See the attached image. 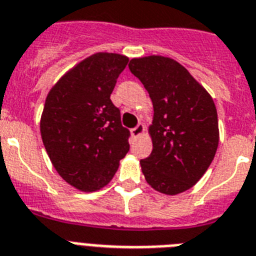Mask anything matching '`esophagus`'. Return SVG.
Returning a JSON list of instances; mask_svg holds the SVG:
<instances>
[{
    "label": "esophagus",
    "mask_w": 256,
    "mask_h": 256,
    "mask_svg": "<svg viewBox=\"0 0 256 256\" xmlns=\"http://www.w3.org/2000/svg\"><path fill=\"white\" fill-rule=\"evenodd\" d=\"M143 132H144V124H139L136 128H134L132 130V138H138V136H140Z\"/></svg>",
    "instance_id": "esophagus-1"
}]
</instances>
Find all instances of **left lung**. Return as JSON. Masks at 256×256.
Returning <instances> with one entry per match:
<instances>
[{
  "label": "left lung",
  "mask_w": 256,
  "mask_h": 256,
  "mask_svg": "<svg viewBox=\"0 0 256 256\" xmlns=\"http://www.w3.org/2000/svg\"><path fill=\"white\" fill-rule=\"evenodd\" d=\"M128 68L152 101L148 134L152 151L140 160L148 186L175 196L192 188L210 166L220 142L212 96L176 60L160 55L134 58Z\"/></svg>",
  "instance_id": "1"
}]
</instances>
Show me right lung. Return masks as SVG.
I'll use <instances>...</instances> for the list:
<instances>
[{
    "label": "right lung",
    "instance_id": "obj_1",
    "mask_svg": "<svg viewBox=\"0 0 256 256\" xmlns=\"http://www.w3.org/2000/svg\"><path fill=\"white\" fill-rule=\"evenodd\" d=\"M128 58L97 52L68 70L50 89L40 135L56 172L81 192L110 182L128 151V130L110 94Z\"/></svg>",
    "mask_w": 256,
    "mask_h": 256
}]
</instances>
